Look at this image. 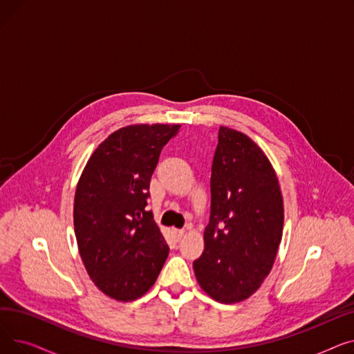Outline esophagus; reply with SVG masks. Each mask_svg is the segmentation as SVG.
<instances>
[{
  "instance_id": "1",
  "label": "esophagus",
  "mask_w": 354,
  "mask_h": 354,
  "mask_svg": "<svg viewBox=\"0 0 354 354\" xmlns=\"http://www.w3.org/2000/svg\"><path fill=\"white\" fill-rule=\"evenodd\" d=\"M183 235H185V231H183V230H175V238H176L178 241H180V239L183 238Z\"/></svg>"
}]
</instances>
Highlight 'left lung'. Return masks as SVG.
<instances>
[{
  "mask_svg": "<svg viewBox=\"0 0 354 354\" xmlns=\"http://www.w3.org/2000/svg\"><path fill=\"white\" fill-rule=\"evenodd\" d=\"M283 224L281 188L270 159L245 133L221 126L205 250L194 261L201 288L222 304L247 300L274 266Z\"/></svg>",
  "mask_w": 354,
  "mask_h": 354,
  "instance_id": "1",
  "label": "left lung"
}]
</instances>
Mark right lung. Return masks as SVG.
I'll return each instance as SVG.
<instances>
[{
  "label": "right lung",
  "mask_w": 354,
  "mask_h": 354,
  "mask_svg": "<svg viewBox=\"0 0 354 354\" xmlns=\"http://www.w3.org/2000/svg\"><path fill=\"white\" fill-rule=\"evenodd\" d=\"M180 124H130L91 153L77 182L73 219L82 261L110 299L133 301L155 284L169 247L152 211L149 185L163 146Z\"/></svg>",
  "instance_id": "1"
}]
</instances>
